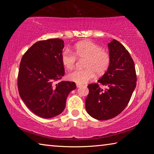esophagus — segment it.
I'll list each match as a JSON object with an SVG mask.
<instances>
[{"label":"esophagus","mask_w":154,"mask_h":154,"mask_svg":"<svg viewBox=\"0 0 154 154\" xmlns=\"http://www.w3.org/2000/svg\"><path fill=\"white\" fill-rule=\"evenodd\" d=\"M76 85H77V88H80V87H82V84H78V83H77Z\"/></svg>","instance_id":"esophagus-1"}]
</instances>
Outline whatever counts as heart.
Returning a JSON list of instances; mask_svg holds the SVG:
<instances>
[{"label": "heart", "mask_w": 154, "mask_h": 154, "mask_svg": "<svg viewBox=\"0 0 154 154\" xmlns=\"http://www.w3.org/2000/svg\"><path fill=\"white\" fill-rule=\"evenodd\" d=\"M77 58H85V69L75 70L68 75V78L78 84L87 83L94 77L95 72L98 75L105 73L111 62L109 52L91 41L76 43L72 48V52L65 49L61 54V62L66 69L71 70L76 64Z\"/></svg>", "instance_id": "b5f03b06"}]
</instances>
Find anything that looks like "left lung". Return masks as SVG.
I'll use <instances>...</instances> for the list:
<instances>
[{
    "label": "left lung",
    "instance_id": "1",
    "mask_svg": "<svg viewBox=\"0 0 154 154\" xmlns=\"http://www.w3.org/2000/svg\"><path fill=\"white\" fill-rule=\"evenodd\" d=\"M108 46L110 65L98 83L88 85L89 94L85 99L88 113L98 120H107L122 113L137 85L134 63L129 52L116 39ZM100 85L106 86L105 91Z\"/></svg>",
    "mask_w": 154,
    "mask_h": 154
}]
</instances>
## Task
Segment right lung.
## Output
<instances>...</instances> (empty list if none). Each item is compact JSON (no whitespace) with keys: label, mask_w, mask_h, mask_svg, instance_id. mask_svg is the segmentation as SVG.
Segmentation results:
<instances>
[{"label":"right lung","mask_w":154,"mask_h":154,"mask_svg":"<svg viewBox=\"0 0 154 154\" xmlns=\"http://www.w3.org/2000/svg\"><path fill=\"white\" fill-rule=\"evenodd\" d=\"M64 41L60 38L39 41L21 60L18 92L27 107L41 118L60 114L69 94L76 88L73 82L60 81L64 75L61 62Z\"/></svg>","instance_id":"add662e5"}]
</instances>
